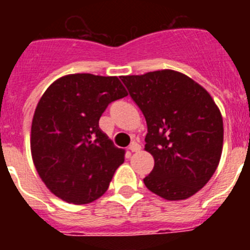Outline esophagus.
Segmentation results:
<instances>
[{
	"label": "esophagus",
	"mask_w": 250,
	"mask_h": 250,
	"mask_svg": "<svg viewBox=\"0 0 250 250\" xmlns=\"http://www.w3.org/2000/svg\"><path fill=\"white\" fill-rule=\"evenodd\" d=\"M140 149H141V146L138 144V143H135V141H134V143H131V144H130V146H129V150H130V151H132V152L140 151Z\"/></svg>",
	"instance_id": "34e87169"
}]
</instances>
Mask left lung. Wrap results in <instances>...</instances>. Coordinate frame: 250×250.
<instances>
[{
    "mask_svg": "<svg viewBox=\"0 0 250 250\" xmlns=\"http://www.w3.org/2000/svg\"><path fill=\"white\" fill-rule=\"evenodd\" d=\"M143 111L145 150L154 169L145 176L150 191L167 200H183L207 184L219 165L223 118L209 92L174 70L121 76Z\"/></svg>",
    "mask_w": 250,
    "mask_h": 250,
    "instance_id": "8db88e82",
    "label": "left lung"
}]
</instances>
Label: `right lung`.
Instances as JSON below:
<instances>
[{"label":"right lung","instance_id":"obj_1","mask_svg":"<svg viewBox=\"0 0 250 250\" xmlns=\"http://www.w3.org/2000/svg\"><path fill=\"white\" fill-rule=\"evenodd\" d=\"M127 96L116 76L72 74L48 86L35 110L31 154L40 178L52 194L72 204H87L109 188L124 163L99 127L110 103Z\"/></svg>","mask_w":250,"mask_h":250}]
</instances>
